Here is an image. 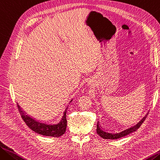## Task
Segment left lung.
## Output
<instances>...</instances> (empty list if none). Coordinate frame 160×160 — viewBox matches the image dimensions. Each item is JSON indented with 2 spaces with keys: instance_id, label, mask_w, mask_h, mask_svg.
<instances>
[{
  "instance_id": "8db88e82",
  "label": "left lung",
  "mask_w": 160,
  "mask_h": 160,
  "mask_svg": "<svg viewBox=\"0 0 160 160\" xmlns=\"http://www.w3.org/2000/svg\"><path fill=\"white\" fill-rule=\"evenodd\" d=\"M145 118L146 117H144L142 120H141L140 122H138V123L135 125L134 127H132L129 128V129H127L124 130V131H122L120 133H116V134H112V133H108V132H106L102 130L100 127L98 126V123H97V128H96V132H97V134L101 136L102 138H103V139H109V140H115V139H118V138H122L124 137V136L127 135H129L130 133L133 132L137 130L138 128H139L141 125L142 124V122L145 121Z\"/></svg>"
}]
</instances>
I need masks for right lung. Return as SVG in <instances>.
Instances as JSON below:
<instances>
[{
	"label": "right lung",
	"mask_w": 160,
	"mask_h": 160,
	"mask_svg": "<svg viewBox=\"0 0 160 160\" xmlns=\"http://www.w3.org/2000/svg\"><path fill=\"white\" fill-rule=\"evenodd\" d=\"M18 111H19L21 118H22L23 121H24L26 125L32 130L33 131L38 133V134L45 135V136H50V137L54 138H58L62 136L64 132H66L67 128V117H66V112L67 111H65L64 113V116L62 117V119L60 121L59 123L57 125H47L44 123H41V122H37L35 120L31 118L27 115L24 113V112L21 111L19 106L18 105Z\"/></svg>",
	"instance_id": "add662e5"
}]
</instances>
